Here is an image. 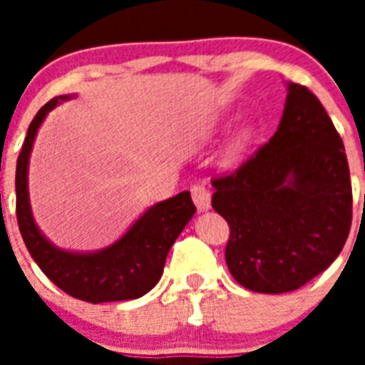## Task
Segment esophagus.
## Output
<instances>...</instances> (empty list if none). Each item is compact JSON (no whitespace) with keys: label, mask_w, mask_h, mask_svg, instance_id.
<instances>
[{"label":"esophagus","mask_w":365,"mask_h":365,"mask_svg":"<svg viewBox=\"0 0 365 365\" xmlns=\"http://www.w3.org/2000/svg\"><path fill=\"white\" fill-rule=\"evenodd\" d=\"M191 197H193V202L199 212H206L210 208V191L202 183H197L191 187Z\"/></svg>","instance_id":"34e87169"}]
</instances>
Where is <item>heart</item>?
Returning <instances> with one entry per match:
<instances>
[{
	"instance_id": "b5f03b06",
	"label": "heart",
	"mask_w": 365,
	"mask_h": 365,
	"mask_svg": "<svg viewBox=\"0 0 365 365\" xmlns=\"http://www.w3.org/2000/svg\"><path fill=\"white\" fill-rule=\"evenodd\" d=\"M252 138H254V130L250 126H242L240 130H237V134L231 138V142L227 145V159H239L240 155L244 153V149L248 148V143L252 142Z\"/></svg>"
}]
</instances>
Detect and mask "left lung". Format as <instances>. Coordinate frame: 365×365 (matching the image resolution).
Here are the masks:
<instances>
[{"instance_id": "obj_1", "label": "left lung", "mask_w": 365, "mask_h": 365, "mask_svg": "<svg viewBox=\"0 0 365 365\" xmlns=\"http://www.w3.org/2000/svg\"><path fill=\"white\" fill-rule=\"evenodd\" d=\"M212 185V206L229 223L225 261L244 288L294 292L326 271L345 246L352 223L345 145L303 85H288L274 136Z\"/></svg>"}]
</instances>
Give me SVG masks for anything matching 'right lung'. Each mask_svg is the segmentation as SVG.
<instances>
[{
	"instance_id": "1",
	"label": "right lung",
	"mask_w": 365,
	"mask_h": 365,
	"mask_svg": "<svg viewBox=\"0 0 365 365\" xmlns=\"http://www.w3.org/2000/svg\"><path fill=\"white\" fill-rule=\"evenodd\" d=\"M54 98L37 111L30 123L16 160V220L26 248L39 269L76 299L108 303L142 297L159 282L168 250L197 212L189 191L151 206L123 239L94 254H73L54 248L37 229L28 199V160L37 128L58 104Z\"/></svg>"
}]
</instances>
